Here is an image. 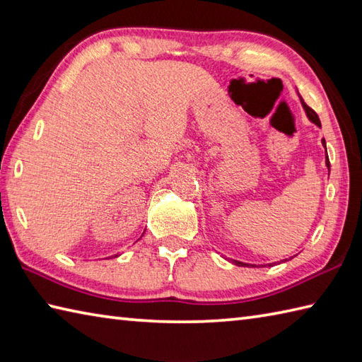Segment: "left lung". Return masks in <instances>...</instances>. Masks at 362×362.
<instances>
[{
    "instance_id": "8db88e82",
    "label": "left lung",
    "mask_w": 362,
    "mask_h": 362,
    "mask_svg": "<svg viewBox=\"0 0 362 362\" xmlns=\"http://www.w3.org/2000/svg\"><path fill=\"white\" fill-rule=\"evenodd\" d=\"M298 98H300V103H302V105H303V109H305V113H306V117L310 118V121L311 122H314V124L316 126H319L320 127V119H319V117H317V113L314 112L311 107H308L305 104V101L302 99V96L298 95ZM322 144H324V148H325V152H327V144H325V140H322ZM325 165H327V168H328V171H329V160H328V156H325ZM233 263L236 264V266H243V267H255L253 264H247V263H243V261H236V259H233ZM271 266V264H269Z\"/></svg>"
}]
</instances>
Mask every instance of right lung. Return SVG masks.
I'll use <instances>...</instances> for the list:
<instances>
[{"label": "right lung", "instance_id": "add662e5", "mask_svg": "<svg viewBox=\"0 0 362 362\" xmlns=\"http://www.w3.org/2000/svg\"><path fill=\"white\" fill-rule=\"evenodd\" d=\"M117 257H118V255H117Z\"/></svg>", "mask_w": 362, "mask_h": 362}]
</instances>
